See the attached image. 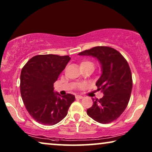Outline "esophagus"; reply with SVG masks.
<instances>
[{"instance_id":"1","label":"esophagus","mask_w":152,"mask_h":152,"mask_svg":"<svg viewBox=\"0 0 152 152\" xmlns=\"http://www.w3.org/2000/svg\"><path fill=\"white\" fill-rule=\"evenodd\" d=\"M75 97L77 99H82L83 96H82V95H76Z\"/></svg>"}]
</instances>
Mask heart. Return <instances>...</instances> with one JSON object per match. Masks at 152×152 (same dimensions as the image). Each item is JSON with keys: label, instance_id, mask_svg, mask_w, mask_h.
I'll list each match as a JSON object with an SVG mask.
<instances>
[{"label": "heart", "instance_id": "obj_1", "mask_svg": "<svg viewBox=\"0 0 152 152\" xmlns=\"http://www.w3.org/2000/svg\"><path fill=\"white\" fill-rule=\"evenodd\" d=\"M89 65L93 66V63H92V62L89 61H84L81 63L80 67L81 66H89Z\"/></svg>", "mask_w": 152, "mask_h": 152}]
</instances>
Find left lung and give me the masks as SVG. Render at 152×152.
<instances>
[{"label":"left lung","instance_id":"left-lung-1","mask_svg":"<svg viewBox=\"0 0 152 152\" xmlns=\"http://www.w3.org/2000/svg\"><path fill=\"white\" fill-rule=\"evenodd\" d=\"M78 55L96 58L101 65L102 75L96 86L104 95L99 99H93L87 114L102 124L114 121L127 107L132 93V76L127 61L119 52L108 46L94 47Z\"/></svg>","mask_w":152,"mask_h":152}]
</instances>
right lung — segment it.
Listing matches in <instances>:
<instances>
[{"label": "right lung", "mask_w": 152, "mask_h": 152, "mask_svg": "<svg viewBox=\"0 0 152 152\" xmlns=\"http://www.w3.org/2000/svg\"><path fill=\"white\" fill-rule=\"evenodd\" d=\"M70 60L69 56L41 55L33 57L22 68L20 90L27 111L44 125H54L66 117L75 95L61 96L54 83Z\"/></svg>", "instance_id": "1"}]
</instances>
